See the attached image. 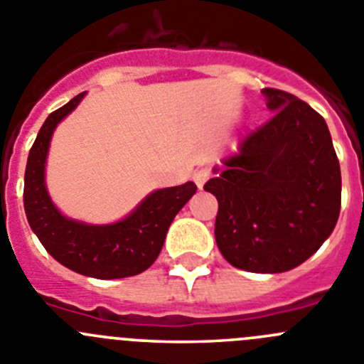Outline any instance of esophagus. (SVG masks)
I'll return each mask as SVG.
<instances>
[{
	"label": "esophagus",
	"mask_w": 364,
	"mask_h": 364,
	"mask_svg": "<svg viewBox=\"0 0 364 364\" xmlns=\"http://www.w3.org/2000/svg\"><path fill=\"white\" fill-rule=\"evenodd\" d=\"M210 178V171L208 168H199V171L193 172V183L198 185V188L201 190L203 186H205V183L208 181Z\"/></svg>",
	"instance_id": "esophagus-1"
}]
</instances>
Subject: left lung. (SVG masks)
I'll use <instances>...</instances> for the list:
<instances>
[{
	"label": "left lung",
	"instance_id": "obj_1",
	"mask_svg": "<svg viewBox=\"0 0 364 364\" xmlns=\"http://www.w3.org/2000/svg\"><path fill=\"white\" fill-rule=\"evenodd\" d=\"M273 118L213 166L205 190L219 203L215 240L232 266L284 273L320 250L341 208V171L320 113L264 87Z\"/></svg>",
	"mask_w": 364,
	"mask_h": 364
}]
</instances>
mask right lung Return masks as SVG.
Here are the masks:
<instances>
[{
	"label": "right lung",
	"mask_w": 364,
	"mask_h": 364,
	"mask_svg": "<svg viewBox=\"0 0 364 364\" xmlns=\"http://www.w3.org/2000/svg\"><path fill=\"white\" fill-rule=\"evenodd\" d=\"M84 95L53 111L30 149L25 171L26 219L30 228L57 262L84 277L111 280L134 277L151 267L165 242L168 226L198 186L192 181L149 193L125 219L95 226L64 217L44 185V163L57 124L79 105Z\"/></svg>",
	"instance_id": "1"
}]
</instances>
